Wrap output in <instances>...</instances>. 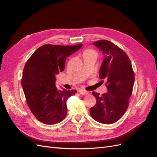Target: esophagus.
Here are the masks:
<instances>
[{"label": "esophagus", "mask_w": 157, "mask_h": 157, "mask_svg": "<svg viewBox=\"0 0 157 157\" xmlns=\"http://www.w3.org/2000/svg\"><path fill=\"white\" fill-rule=\"evenodd\" d=\"M79 93L82 95H87L89 94L88 92L86 91V90H82V89L79 90Z\"/></svg>", "instance_id": "34e87169"}]
</instances>
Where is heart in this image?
Segmentation results:
<instances>
[{"label":"heart","instance_id":"heart-1","mask_svg":"<svg viewBox=\"0 0 157 157\" xmlns=\"http://www.w3.org/2000/svg\"><path fill=\"white\" fill-rule=\"evenodd\" d=\"M91 55H96V52L92 49H87L86 50H84L83 52V57L87 56H91Z\"/></svg>","mask_w":157,"mask_h":157}]
</instances>
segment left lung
Returning a JSON list of instances; mask_svg holds the SVG:
<instances>
[{"label":"left lung","mask_w":157,"mask_h":157,"mask_svg":"<svg viewBox=\"0 0 157 157\" xmlns=\"http://www.w3.org/2000/svg\"><path fill=\"white\" fill-rule=\"evenodd\" d=\"M105 56L99 77L106 80L108 92L99 96L93 92L96 104L90 113L95 121L110 124L118 121L126 111L134 83V73L125 52L113 42L100 40L94 42Z\"/></svg>","instance_id":"8db88e82"}]
</instances>
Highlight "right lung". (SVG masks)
Listing matches in <instances>:
<instances>
[{
    "mask_svg": "<svg viewBox=\"0 0 157 157\" xmlns=\"http://www.w3.org/2000/svg\"><path fill=\"white\" fill-rule=\"evenodd\" d=\"M82 46L45 44L25 65L21 86L26 101L33 115L45 124H56L67 115V100L77 90H58L56 76L64 71L66 58Z\"/></svg>",
    "mask_w": 157,
    "mask_h": 157,
    "instance_id": "obj_1",
    "label": "right lung"
}]
</instances>
